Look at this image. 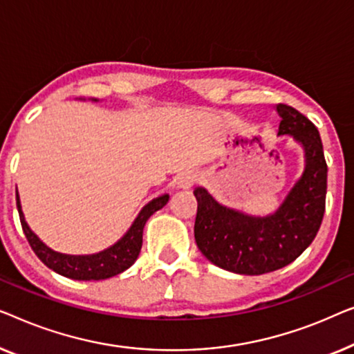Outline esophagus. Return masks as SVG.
<instances>
[{"mask_svg":"<svg viewBox=\"0 0 354 354\" xmlns=\"http://www.w3.org/2000/svg\"><path fill=\"white\" fill-rule=\"evenodd\" d=\"M196 181H197V176L191 171H186V173H183V175H179L178 187L179 189H191Z\"/></svg>","mask_w":354,"mask_h":354,"instance_id":"esophagus-1","label":"esophagus"}]
</instances>
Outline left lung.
Wrapping results in <instances>:
<instances>
[{
    "mask_svg": "<svg viewBox=\"0 0 354 354\" xmlns=\"http://www.w3.org/2000/svg\"><path fill=\"white\" fill-rule=\"evenodd\" d=\"M279 136L290 134L305 151V171L281 207L268 216H250L218 203L197 187L194 236L213 265L237 274L258 276L290 265L315 241L326 212L327 163L315 123L279 104Z\"/></svg>",
    "mask_w": 354,
    "mask_h": 354,
    "instance_id": "8db88e82",
    "label": "left lung"
}]
</instances>
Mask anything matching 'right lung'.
I'll return each instance as SVG.
<instances>
[{
	"label": "right lung",
	"instance_id": "1",
	"mask_svg": "<svg viewBox=\"0 0 354 354\" xmlns=\"http://www.w3.org/2000/svg\"><path fill=\"white\" fill-rule=\"evenodd\" d=\"M94 101H97V99H94ZM168 198H170L168 194H163V196L149 202L147 205L142 208L141 213H139L136 220H134L125 236H123L117 243H113L112 247H109L107 250L94 253V255L77 257L54 252L35 236L32 229H30L26 223V218H24L21 201H19V194L16 191L21 225L30 247H32V250L35 252V255H37L49 270L56 271L57 274L66 276L68 279H75V281H101V279H109L128 270V268L136 261L139 252H141L144 225H146V221L151 218V215H153L157 210H160V208L167 205Z\"/></svg>",
	"mask_w": 354,
	"mask_h": 354
}]
</instances>
